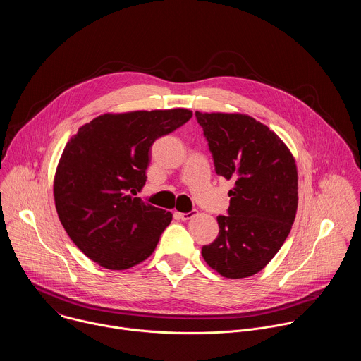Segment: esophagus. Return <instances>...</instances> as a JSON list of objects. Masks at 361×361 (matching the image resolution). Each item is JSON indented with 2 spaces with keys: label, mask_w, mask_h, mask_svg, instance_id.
Returning <instances> with one entry per match:
<instances>
[{
  "label": "esophagus",
  "mask_w": 361,
  "mask_h": 361,
  "mask_svg": "<svg viewBox=\"0 0 361 361\" xmlns=\"http://www.w3.org/2000/svg\"><path fill=\"white\" fill-rule=\"evenodd\" d=\"M177 214V217L178 219H181V220H184V221H187V220H190V219H192L194 217V213H176Z\"/></svg>",
  "instance_id": "34e87169"
}]
</instances>
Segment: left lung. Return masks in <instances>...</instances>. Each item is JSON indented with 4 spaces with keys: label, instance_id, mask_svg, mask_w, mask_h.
Instances as JSON below:
<instances>
[{
    "label": "left lung",
    "instance_id": "obj_1",
    "mask_svg": "<svg viewBox=\"0 0 361 361\" xmlns=\"http://www.w3.org/2000/svg\"><path fill=\"white\" fill-rule=\"evenodd\" d=\"M216 173L233 180L228 216H219L217 238L202 259L227 279L262 271L290 234L298 204L297 166L288 147L267 126L238 113H200Z\"/></svg>",
    "mask_w": 361,
    "mask_h": 361
}]
</instances>
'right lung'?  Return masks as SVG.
I'll return each mask as SVG.
<instances>
[{
    "label": "right lung",
    "instance_id": "1",
    "mask_svg": "<svg viewBox=\"0 0 361 361\" xmlns=\"http://www.w3.org/2000/svg\"><path fill=\"white\" fill-rule=\"evenodd\" d=\"M191 117L187 109L107 113L70 138L54 177L56 209L90 260L126 270L156 250L173 214L133 195L145 184L152 142Z\"/></svg>",
    "mask_w": 361,
    "mask_h": 361
}]
</instances>
